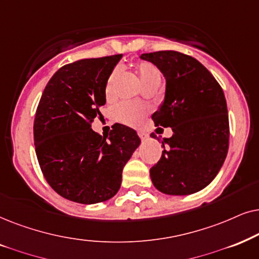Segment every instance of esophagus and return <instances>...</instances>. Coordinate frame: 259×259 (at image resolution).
Here are the masks:
<instances>
[{
  "label": "esophagus",
  "mask_w": 259,
  "mask_h": 259,
  "mask_svg": "<svg viewBox=\"0 0 259 259\" xmlns=\"http://www.w3.org/2000/svg\"><path fill=\"white\" fill-rule=\"evenodd\" d=\"M139 136L142 141H146L148 139V134H146L144 132H139Z\"/></svg>",
  "instance_id": "1"
}]
</instances>
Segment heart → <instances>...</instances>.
Wrapping results in <instances>:
<instances>
[{
  "label": "heart",
  "mask_w": 259,
  "mask_h": 259,
  "mask_svg": "<svg viewBox=\"0 0 259 259\" xmlns=\"http://www.w3.org/2000/svg\"><path fill=\"white\" fill-rule=\"evenodd\" d=\"M136 72L137 75H139L141 84L143 86L160 81V72H158L157 68L153 64L140 63L136 67ZM117 78H118V70H113L111 74L109 75L105 86V95L108 98L112 97ZM146 108L134 104V103H120L115 109V115L117 119L125 124H129V125H136V124L142 122L144 116H146Z\"/></svg>",
  "instance_id": "heart-1"
}]
</instances>
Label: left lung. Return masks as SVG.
Masks as SVG:
<instances>
[{
  "mask_svg": "<svg viewBox=\"0 0 259 259\" xmlns=\"http://www.w3.org/2000/svg\"><path fill=\"white\" fill-rule=\"evenodd\" d=\"M165 78L164 101L151 116L155 125L171 127L162 141L160 161L150 168L158 191L188 195L201 191L219 173L229 150L226 99L219 82L193 57L177 51L144 53ZM156 139L153 133L150 135Z\"/></svg>",
  "mask_w": 259,
  "mask_h": 259,
  "instance_id": "obj_1",
  "label": "left lung"
}]
</instances>
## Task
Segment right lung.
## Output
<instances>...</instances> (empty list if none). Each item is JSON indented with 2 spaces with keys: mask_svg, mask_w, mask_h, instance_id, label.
<instances>
[{
  "mask_svg": "<svg viewBox=\"0 0 259 259\" xmlns=\"http://www.w3.org/2000/svg\"><path fill=\"white\" fill-rule=\"evenodd\" d=\"M122 54L82 59L59 68L47 82L34 119L41 171L58 194L97 204L118 192L124 165L140 146L132 127L113 124L101 136L91 123L105 104V86Z\"/></svg>",
  "mask_w": 259,
  "mask_h": 259,
  "instance_id": "right-lung-1",
  "label": "right lung"
}]
</instances>
